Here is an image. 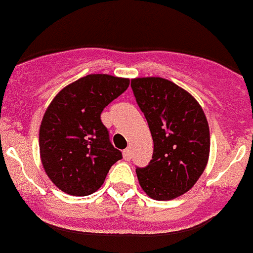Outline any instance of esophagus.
Instances as JSON below:
<instances>
[{
    "mask_svg": "<svg viewBox=\"0 0 253 253\" xmlns=\"http://www.w3.org/2000/svg\"><path fill=\"white\" fill-rule=\"evenodd\" d=\"M123 157H124L125 161H129V159L132 158V151H130V149H125L123 151Z\"/></svg>",
    "mask_w": 253,
    "mask_h": 253,
    "instance_id": "34e87169",
    "label": "esophagus"
}]
</instances>
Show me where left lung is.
<instances>
[{
	"label": "left lung",
	"instance_id": "obj_1",
	"mask_svg": "<svg viewBox=\"0 0 253 253\" xmlns=\"http://www.w3.org/2000/svg\"><path fill=\"white\" fill-rule=\"evenodd\" d=\"M130 86L154 142L149 165L136 169L139 185L151 199H176L195 185L207 167V116L189 92L169 80L134 78Z\"/></svg>",
	"mask_w": 253,
	"mask_h": 253
}]
</instances>
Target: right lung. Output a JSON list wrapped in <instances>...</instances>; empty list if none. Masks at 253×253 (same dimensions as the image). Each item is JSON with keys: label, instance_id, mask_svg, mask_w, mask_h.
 <instances>
[{"label": "right lung", "instance_id": "obj_1", "mask_svg": "<svg viewBox=\"0 0 253 253\" xmlns=\"http://www.w3.org/2000/svg\"><path fill=\"white\" fill-rule=\"evenodd\" d=\"M128 86V78L88 74L50 102L40 125V158L48 177L62 192L91 195L102 187L111 166L123 158L100 114Z\"/></svg>", "mask_w": 253, "mask_h": 253}]
</instances>
